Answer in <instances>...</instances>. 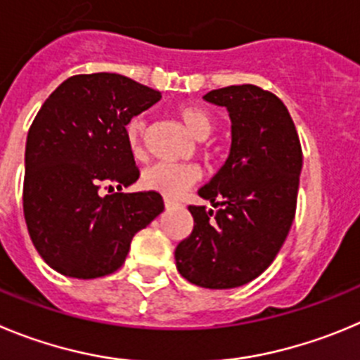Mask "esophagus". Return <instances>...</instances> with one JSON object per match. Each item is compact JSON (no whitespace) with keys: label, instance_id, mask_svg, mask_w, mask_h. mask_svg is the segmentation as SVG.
I'll return each instance as SVG.
<instances>
[{"label":"esophagus","instance_id":"1","mask_svg":"<svg viewBox=\"0 0 360 360\" xmlns=\"http://www.w3.org/2000/svg\"><path fill=\"white\" fill-rule=\"evenodd\" d=\"M163 202H165V207H167V210H169V207H172V206H177L176 200H174V199H169V197H165Z\"/></svg>","mask_w":360,"mask_h":360}]
</instances>
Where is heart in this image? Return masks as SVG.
Segmentation results:
<instances>
[{
	"mask_svg": "<svg viewBox=\"0 0 360 360\" xmlns=\"http://www.w3.org/2000/svg\"><path fill=\"white\" fill-rule=\"evenodd\" d=\"M176 113L183 120L195 139L202 140L213 129V119L204 108L193 104H181ZM147 122L143 117H133L126 124V142L134 158L143 156ZM202 172L191 163H154L147 167L140 176V183L146 190L156 191L165 197H179L195 183H199Z\"/></svg>",
	"mask_w": 360,
	"mask_h": 360,
	"instance_id": "obj_1",
	"label": "heart"
}]
</instances>
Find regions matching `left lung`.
I'll use <instances>...</instances> for the list:
<instances>
[{"instance_id": "obj_1", "label": "left lung", "mask_w": 360, "mask_h": 360, "mask_svg": "<svg viewBox=\"0 0 360 360\" xmlns=\"http://www.w3.org/2000/svg\"><path fill=\"white\" fill-rule=\"evenodd\" d=\"M204 101L231 119L229 158L199 190L217 214L190 206L193 231L176 248L179 274L191 284L231 290L259 277L286 241L297 210L302 147L277 96L256 85L211 90Z\"/></svg>"}]
</instances>
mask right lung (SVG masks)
<instances>
[{
    "label": "right lung",
    "instance_id": "right-lung-1",
    "mask_svg": "<svg viewBox=\"0 0 360 360\" xmlns=\"http://www.w3.org/2000/svg\"><path fill=\"white\" fill-rule=\"evenodd\" d=\"M161 99L115 72L78 74L46 99L28 131L22 207L37 252L58 274L97 278L126 261L131 240L163 211L139 179L126 124ZM103 186L117 191L103 196Z\"/></svg>",
    "mask_w": 360,
    "mask_h": 360
}]
</instances>
